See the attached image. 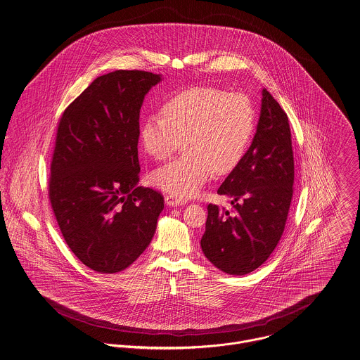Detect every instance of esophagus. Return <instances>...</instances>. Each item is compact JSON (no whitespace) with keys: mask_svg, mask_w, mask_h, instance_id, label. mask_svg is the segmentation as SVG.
Instances as JSON below:
<instances>
[{"mask_svg":"<svg viewBox=\"0 0 360 360\" xmlns=\"http://www.w3.org/2000/svg\"><path fill=\"white\" fill-rule=\"evenodd\" d=\"M165 203L167 206H181V205L186 203V200L181 199V198H177V196L166 195L165 196Z\"/></svg>","mask_w":360,"mask_h":360,"instance_id":"obj_1","label":"esophagus"}]
</instances>
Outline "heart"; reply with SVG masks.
<instances>
[{"instance_id":"1","label":"heart","mask_w":360,"mask_h":360,"mask_svg":"<svg viewBox=\"0 0 360 360\" xmlns=\"http://www.w3.org/2000/svg\"><path fill=\"white\" fill-rule=\"evenodd\" d=\"M255 128L252 101L242 94L198 86L165 101L164 111L146 117L140 128L144 150L155 160L186 154L153 173L154 184L174 196L195 195L214 173L232 170L243 157Z\"/></svg>"}]
</instances>
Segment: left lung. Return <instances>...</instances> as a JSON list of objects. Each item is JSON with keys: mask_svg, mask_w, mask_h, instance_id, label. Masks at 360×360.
<instances>
[{"mask_svg": "<svg viewBox=\"0 0 360 360\" xmlns=\"http://www.w3.org/2000/svg\"><path fill=\"white\" fill-rule=\"evenodd\" d=\"M295 161L286 112L264 88L260 118L249 150L231 170L217 194L232 209L207 206L200 248L206 259L229 275H246L266 262L288 220Z\"/></svg>", "mask_w": 360, "mask_h": 360, "instance_id": "left-lung-1", "label": "left lung"}]
</instances>
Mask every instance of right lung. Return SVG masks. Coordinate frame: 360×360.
Returning <instances> with one entry per match:
<instances>
[{
    "mask_svg": "<svg viewBox=\"0 0 360 360\" xmlns=\"http://www.w3.org/2000/svg\"><path fill=\"white\" fill-rule=\"evenodd\" d=\"M161 81L139 70L100 75L59 122L49 199L71 252L100 274L136 262L164 210L158 191L137 187L140 108Z\"/></svg>",
    "mask_w": 360,
    "mask_h": 360,
    "instance_id": "right-lung-1",
    "label": "right lung"
}]
</instances>
